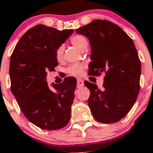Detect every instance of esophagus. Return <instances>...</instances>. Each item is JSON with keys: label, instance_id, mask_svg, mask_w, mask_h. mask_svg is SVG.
Returning a JSON list of instances; mask_svg holds the SVG:
<instances>
[{"label": "esophagus", "instance_id": "34e87169", "mask_svg": "<svg viewBox=\"0 0 153 153\" xmlns=\"http://www.w3.org/2000/svg\"><path fill=\"white\" fill-rule=\"evenodd\" d=\"M84 86V82L82 79H77V83H76V86L77 88H81Z\"/></svg>", "mask_w": 153, "mask_h": 153}]
</instances>
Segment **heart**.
<instances>
[{
    "instance_id": "1",
    "label": "heart",
    "mask_w": 153,
    "mask_h": 153,
    "mask_svg": "<svg viewBox=\"0 0 153 153\" xmlns=\"http://www.w3.org/2000/svg\"><path fill=\"white\" fill-rule=\"evenodd\" d=\"M71 43L73 45L78 49L79 51H82L84 47L87 46V40L83 36L81 35H76L71 39ZM63 47H58L57 50L56 51V57L58 60H60L63 56ZM84 65L83 64H73L70 65L68 68V72L70 74L74 76H78L80 75L83 72V70L84 69Z\"/></svg>"
}]
</instances>
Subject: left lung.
<instances>
[{
	"label": "left lung",
	"instance_id": "8db88e82",
	"mask_svg": "<svg viewBox=\"0 0 153 153\" xmlns=\"http://www.w3.org/2000/svg\"><path fill=\"white\" fill-rule=\"evenodd\" d=\"M76 32L90 41V74L106 73L102 90L84 82L90 91L92 115L102 123L118 122L132 109L140 92L141 63L134 43L122 28L105 20H95Z\"/></svg>",
	"mask_w": 153,
	"mask_h": 153
}]
</instances>
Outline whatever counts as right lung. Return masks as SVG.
<instances>
[{
	"instance_id": "right-lung-1",
	"label": "right lung",
	"mask_w": 153,
	"mask_h": 153,
	"mask_svg": "<svg viewBox=\"0 0 153 153\" xmlns=\"http://www.w3.org/2000/svg\"><path fill=\"white\" fill-rule=\"evenodd\" d=\"M73 30L60 31L38 24L24 33L10 57V90L26 118L47 130L61 129L70 121L76 80L47 84V72L58 65L56 51Z\"/></svg>"
}]
</instances>
